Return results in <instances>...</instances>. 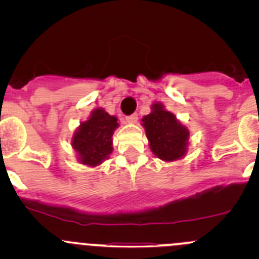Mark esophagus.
<instances>
[{
  "label": "esophagus",
  "mask_w": 259,
  "mask_h": 259,
  "mask_svg": "<svg viewBox=\"0 0 259 259\" xmlns=\"http://www.w3.org/2000/svg\"><path fill=\"white\" fill-rule=\"evenodd\" d=\"M125 120H126V122H129V124H134V122L138 121V114L127 115V116L125 117Z\"/></svg>",
  "instance_id": "obj_1"
}]
</instances>
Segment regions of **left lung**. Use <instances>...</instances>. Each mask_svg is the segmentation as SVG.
<instances>
[{
	"instance_id": "obj_1",
	"label": "left lung",
	"mask_w": 259,
	"mask_h": 259,
	"mask_svg": "<svg viewBox=\"0 0 259 259\" xmlns=\"http://www.w3.org/2000/svg\"><path fill=\"white\" fill-rule=\"evenodd\" d=\"M142 121L151 151L159 159L173 161L184 156L189 130L180 124L176 115L156 103L151 106V113L143 117Z\"/></svg>"
}]
</instances>
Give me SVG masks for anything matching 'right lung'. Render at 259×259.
Segmentation results:
<instances>
[{
	"label": "right lung",
	"mask_w": 259,
	"mask_h": 259,
	"mask_svg": "<svg viewBox=\"0 0 259 259\" xmlns=\"http://www.w3.org/2000/svg\"><path fill=\"white\" fill-rule=\"evenodd\" d=\"M119 126L117 119L103 109H95L89 120L81 122L72 138V146L79 154L81 164L96 166L113 151V137Z\"/></svg>",
	"instance_id": "add662e5"
}]
</instances>
